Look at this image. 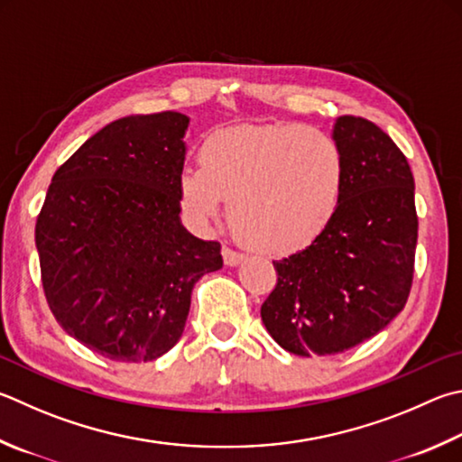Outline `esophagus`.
<instances>
[{"mask_svg": "<svg viewBox=\"0 0 462 462\" xmlns=\"http://www.w3.org/2000/svg\"><path fill=\"white\" fill-rule=\"evenodd\" d=\"M222 256H224V263L228 266H236L242 263V258H245L240 253H236V250H232L228 246L222 248Z\"/></svg>", "mask_w": 462, "mask_h": 462, "instance_id": "obj_1", "label": "esophagus"}]
</instances>
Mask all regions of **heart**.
<instances>
[{
    "label": "heart",
    "instance_id": "heart-1",
    "mask_svg": "<svg viewBox=\"0 0 462 462\" xmlns=\"http://www.w3.org/2000/svg\"><path fill=\"white\" fill-rule=\"evenodd\" d=\"M346 188V157L329 133L299 123L240 125L202 141L198 170L180 178L189 217L208 224L228 202L242 245L260 254L299 253L321 236Z\"/></svg>",
    "mask_w": 462,
    "mask_h": 462
}]
</instances>
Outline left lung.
<instances>
[{
  "label": "left lung",
  "mask_w": 462,
  "mask_h": 462,
  "mask_svg": "<svg viewBox=\"0 0 462 462\" xmlns=\"http://www.w3.org/2000/svg\"><path fill=\"white\" fill-rule=\"evenodd\" d=\"M333 139L346 157L337 214L311 246L273 260L260 307L291 354L333 356L382 331L404 309L414 276L418 216L408 159L375 123L343 115Z\"/></svg>",
  "instance_id": "obj_1"
}]
</instances>
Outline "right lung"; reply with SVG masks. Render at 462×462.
<instances>
[{
  "mask_svg": "<svg viewBox=\"0 0 462 462\" xmlns=\"http://www.w3.org/2000/svg\"><path fill=\"white\" fill-rule=\"evenodd\" d=\"M189 119L163 111L106 125L58 167L36 220L48 307L115 362H153L180 341L191 289L222 268L220 242L180 222Z\"/></svg>",
  "mask_w": 462,
  "mask_h": 462,
  "instance_id": "right-lung-1",
  "label": "right lung"
}]
</instances>
